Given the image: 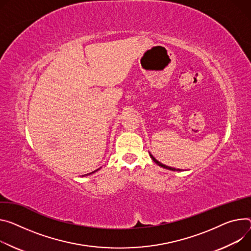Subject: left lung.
Listing matches in <instances>:
<instances>
[{"label": "left lung", "mask_w": 251, "mask_h": 251, "mask_svg": "<svg viewBox=\"0 0 251 251\" xmlns=\"http://www.w3.org/2000/svg\"><path fill=\"white\" fill-rule=\"evenodd\" d=\"M150 157L152 158V160L156 163V164H158L159 166H161V167H163V168H165V169H168V170H172V171H181L180 169H176V168H172V167H169V166H166V165H164V164H162V163H160V162H159V161H157L156 160V159L150 154Z\"/></svg>", "instance_id": "1"}]
</instances>
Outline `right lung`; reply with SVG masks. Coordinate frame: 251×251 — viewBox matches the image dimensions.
Listing matches in <instances>:
<instances>
[{"label":"right lung","instance_id":"1","mask_svg":"<svg viewBox=\"0 0 251 251\" xmlns=\"http://www.w3.org/2000/svg\"><path fill=\"white\" fill-rule=\"evenodd\" d=\"M99 169H97V170H95V171H93V172H91V173H88V174H85V175H82V176H87V175H90V174H92V173H94V172H96V171H98Z\"/></svg>","mask_w":251,"mask_h":251}]
</instances>
